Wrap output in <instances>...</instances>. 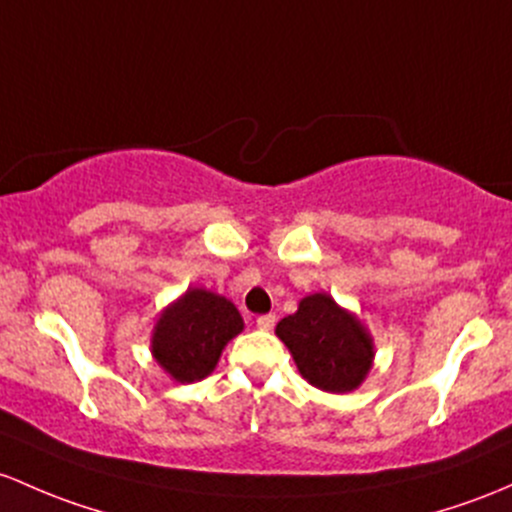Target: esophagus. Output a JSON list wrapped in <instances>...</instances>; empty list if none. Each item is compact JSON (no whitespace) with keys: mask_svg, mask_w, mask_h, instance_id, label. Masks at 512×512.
<instances>
[{"mask_svg":"<svg viewBox=\"0 0 512 512\" xmlns=\"http://www.w3.org/2000/svg\"><path fill=\"white\" fill-rule=\"evenodd\" d=\"M274 324H277V316L274 314H265L257 319V328H262V331H272Z\"/></svg>","mask_w":512,"mask_h":512,"instance_id":"34e87169","label":"esophagus"}]
</instances>
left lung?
I'll list each match as a JSON object with an SVG mask.
<instances>
[{
  "mask_svg": "<svg viewBox=\"0 0 512 512\" xmlns=\"http://www.w3.org/2000/svg\"><path fill=\"white\" fill-rule=\"evenodd\" d=\"M301 378L326 392H351L373 368V338L351 311L326 292L299 301L297 314L277 324Z\"/></svg>",
  "mask_w": 512,
  "mask_h": 512,
  "instance_id": "8db88e82",
  "label": "left lung"
}]
</instances>
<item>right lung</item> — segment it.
Returning a JSON list of instances; mask_svg holds the SVG:
<instances>
[{
	"label": "right lung",
	"mask_w": 512,
	"mask_h": 512,
	"mask_svg": "<svg viewBox=\"0 0 512 512\" xmlns=\"http://www.w3.org/2000/svg\"><path fill=\"white\" fill-rule=\"evenodd\" d=\"M242 326L233 301L208 289H188L161 311L152 333V353L176 383H196L213 373L223 348Z\"/></svg>",
	"instance_id": "right-lung-1"
}]
</instances>
